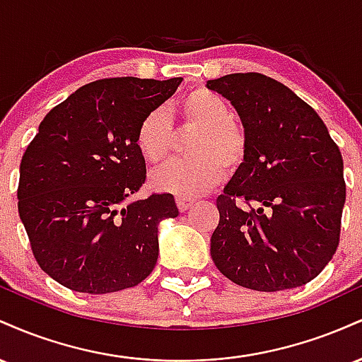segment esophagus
<instances>
[{"mask_svg":"<svg viewBox=\"0 0 362 362\" xmlns=\"http://www.w3.org/2000/svg\"><path fill=\"white\" fill-rule=\"evenodd\" d=\"M175 201H177L178 209H180V213H184V211H187V209H189L190 206L194 204L192 199H187V197H177Z\"/></svg>","mask_w":362,"mask_h":362,"instance_id":"esophagus-1","label":"esophagus"}]
</instances>
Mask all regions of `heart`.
I'll return each instance as SVG.
<instances>
[{"instance_id":"obj_1","label":"heart","mask_w":362,"mask_h":362,"mask_svg":"<svg viewBox=\"0 0 362 362\" xmlns=\"http://www.w3.org/2000/svg\"><path fill=\"white\" fill-rule=\"evenodd\" d=\"M178 114L189 126L199 129L189 148V160L168 161L151 173L153 189L194 197L204 194L223 177V167L233 170L243 161L247 139L233 122V110L221 95L195 88L178 103ZM172 120L163 109L148 112L136 131V144L148 163H160L170 153Z\"/></svg>"}]
</instances>
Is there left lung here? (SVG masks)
<instances>
[{
	"label": "left lung",
	"mask_w": 362,
	"mask_h": 362,
	"mask_svg": "<svg viewBox=\"0 0 362 362\" xmlns=\"http://www.w3.org/2000/svg\"><path fill=\"white\" fill-rule=\"evenodd\" d=\"M206 86L235 107L247 139L243 161L216 201L213 262L243 288H300L337 250L346 202L340 149L317 112L265 74H226Z\"/></svg>",
	"instance_id": "8db88e82"
}]
</instances>
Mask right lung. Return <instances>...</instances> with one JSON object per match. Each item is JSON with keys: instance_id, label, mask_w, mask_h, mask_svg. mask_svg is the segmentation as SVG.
<instances>
[{"instance_id": "1", "label": "right lung", "mask_w": 362, "mask_h": 362, "mask_svg": "<svg viewBox=\"0 0 362 362\" xmlns=\"http://www.w3.org/2000/svg\"><path fill=\"white\" fill-rule=\"evenodd\" d=\"M182 78L124 76L78 88L45 115L20 163L18 214L40 269L64 288L107 294L144 281L172 194L127 201L146 180L136 131Z\"/></svg>"}]
</instances>
